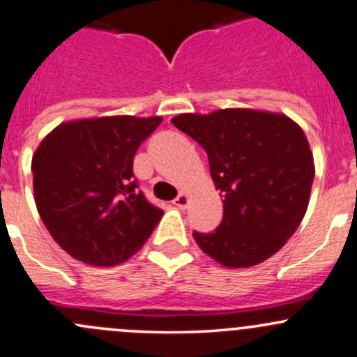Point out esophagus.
<instances>
[{
    "label": "esophagus",
    "mask_w": 357,
    "mask_h": 357,
    "mask_svg": "<svg viewBox=\"0 0 357 357\" xmlns=\"http://www.w3.org/2000/svg\"><path fill=\"white\" fill-rule=\"evenodd\" d=\"M174 204L177 206V208H185V206L189 204V194L180 192L178 196L174 199Z\"/></svg>",
    "instance_id": "esophagus-1"
}]
</instances>
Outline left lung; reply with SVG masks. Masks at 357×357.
Wrapping results in <instances>:
<instances>
[{
  "label": "left lung",
  "mask_w": 357,
  "mask_h": 357,
  "mask_svg": "<svg viewBox=\"0 0 357 357\" xmlns=\"http://www.w3.org/2000/svg\"><path fill=\"white\" fill-rule=\"evenodd\" d=\"M172 123L204 148L223 220L197 245L227 268H249L284 248L306 215L314 160L306 135L284 113L252 108L180 113Z\"/></svg>",
  "instance_id": "left-lung-1"
}]
</instances>
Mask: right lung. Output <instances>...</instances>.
<instances>
[{
	"label": "right lung",
	"instance_id": "obj_1",
	"mask_svg": "<svg viewBox=\"0 0 357 357\" xmlns=\"http://www.w3.org/2000/svg\"><path fill=\"white\" fill-rule=\"evenodd\" d=\"M161 116L70 120L32 156L34 201L47 232L72 258L116 266L139 251L163 211L137 190L134 154Z\"/></svg>",
	"mask_w": 357,
	"mask_h": 357
}]
</instances>
